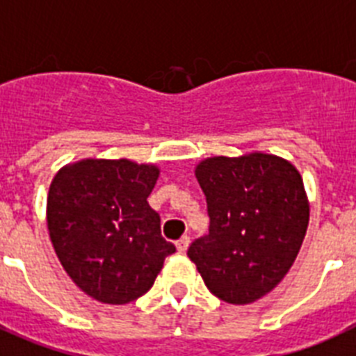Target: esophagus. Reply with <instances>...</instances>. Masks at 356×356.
Masks as SVG:
<instances>
[{"instance_id": "esophagus-1", "label": "esophagus", "mask_w": 356, "mask_h": 356, "mask_svg": "<svg viewBox=\"0 0 356 356\" xmlns=\"http://www.w3.org/2000/svg\"><path fill=\"white\" fill-rule=\"evenodd\" d=\"M188 246H190V237H188V235H184V237H181L177 241V243H175V248H177V252L179 253H184L188 250Z\"/></svg>"}]
</instances>
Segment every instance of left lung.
I'll return each instance as SVG.
<instances>
[{"label": "left lung", "mask_w": 356, "mask_h": 356, "mask_svg": "<svg viewBox=\"0 0 356 356\" xmlns=\"http://www.w3.org/2000/svg\"><path fill=\"white\" fill-rule=\"evenodd\" d=\"M210 235L188 250L206 288L228 304L268 295L293 266L309 222L300 172L284 157L215 155L195 166Z\"/></svg>", "instance_id": "left-lung-1"}]
</instances>
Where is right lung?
I'll return each mask as SVG.
<instances>
[{"instance_id": "obj_1", "label": "right lung", "mask_w": 356, "mask_h": 356, "mask_svg": "<svg viewBox=\"0 0 356 356\" xmlns=\"http://www.w3.org/2000/svg\"><path fill=\"white\" fill-rule=\"evenodd\" d=\"M159 166L130 159L65 164L47 197L54 252L74 284L103 304L122 306L145 295L175 252L161 237L148 195Z\"/></svg>"}]
</instances>
